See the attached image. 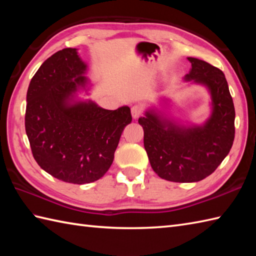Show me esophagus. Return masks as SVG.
Listing matches in <instances>:
<instances>
[{
	"instance_id": "esophagus-1",
	"label": "esophagus",
	"mask_w": 256,
	"mask_h": 256,
	"mask_svg": "<svg viewBox=\"0 0 256 256\" xmlns=\"http://www.w3.org/2000/svg\"><path fill=\"white\" fill-rule=\"evenodd\" d=\"M131 112H132V116L133 118H138L140 114L143 112V108H140V106H133L131 108Z\"/></svg>"
}]
</instances>
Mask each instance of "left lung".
<instances>
[{
    "instance_id": "8db88e82",
    "label": "left lung",
    "mask_w": 256,
    "mask_h": 256,
    "mask_svg": "<svg viewBox=\"0 0 256 256\" xmlns=\"http://www.w3.org/2000/svg\"><path fill=\"white\" fill-rule=\"evenodd\" d=\"M187 81L206 86L212 113L204 125L184 126L154 110L138 118L150 166L160 178L175 182L202 180L229 154L234 140L236 111L224 74L212 64L189 57Z\"/></svg>"
}]
</instances>
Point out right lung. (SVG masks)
Here are the masks:
<instances>
[{"instance_id": "right-lung-1", "label": "right lung", "mask_w": 256, "mask_h": 256, "mask_svg": "<svg viewBox=\"0 0 256 256\" xmlns=\"http://www.w3.org/2000/svg\"><path fill=\"white\" fill-rule=\"evenodd\" d=\"M86 64L76 48H64L42 62L26 96L25 130L37 164L70 184L100 179L112 165L131 110H106L92 101L74 99L86 89Z\"/></svg>"}]
</instances>
